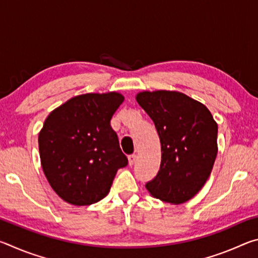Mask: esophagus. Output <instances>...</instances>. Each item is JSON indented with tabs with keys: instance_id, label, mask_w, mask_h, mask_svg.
<instances>
[{
	"instance_id": "1",
	"label": "esophagus",
	"mask_w": 258,
	"mask_h": 258,
	"mask_svg": "<svg viewBox=\"0 0 258 258\" xmlns=\"http://www.w3.org/2000/svg\"><path fill=\"white\" fill-rule=\"evenodd\" d=\"M135 160H137V155H130L128 156V164L132 166L134 163H135Z\"/></svg>"
}]
</instances>
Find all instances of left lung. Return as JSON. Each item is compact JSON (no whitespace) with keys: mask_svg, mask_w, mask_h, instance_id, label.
I'll return each instance as SVG.
<instances>
[{"mask_svg":"<svg viewBox=\"0 0 258 258\" xmlns=\"http://www.w3.org/2000/svg\"><path fill=\"white\" fill-rule=\"evenodd\" d=\"M137 101L158 132L160 168L146 184L152 197L183 204L211 175L217 156V124L206 106L175 91L140 92Z\"/></svg>","mask_w":258,"mask_h":258,"instance_id":"left-lung-1","label":"left lung"}]
</instances>
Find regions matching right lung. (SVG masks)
Returning <instances> with one entry per match:
<instances>
[{"instance_id": "right-lung-1", "label": "right lung", "mask_w": 258, "mask_h": 258, "mask_svg": "<svg viewBox=\"0 0 258 258\" xmlns=\"http://www.w3.org/2000/svg\"><path fill=\"white\" fill-rule=\"evenodd\" d=\"M124 101L120 93L77 95L54 109L38 134L43 172L61 199L92 205L110 191L128 164L110 120Z\"/></svg>"}]
</instances>
